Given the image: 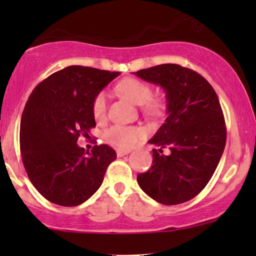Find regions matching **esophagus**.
I'll list each match as a JSON object with an SVG mask.
<instances>
[{"label": "esophagus", "mask_w": 256, "mask_h": 256, "mask_svg": "<svg viewBox=\"0 0 256 256\" xmlns=\"http://www.w3.org/2000/svg\"><path fill=\"white\" fill-rule=\"evenodd\" d=\"M130 150H128V149H116V155H118V158H122V156H125V155H128Z\"/></svg>", "instance_id": "obj_1"}]
</instances>
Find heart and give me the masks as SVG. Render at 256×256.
I'll use <instances>...</instances> for the list:
<instances>
[{
  "label": "heart",
  "instance_id": "heart-1",
  "mask_svg": "<svg viewBox=\"0 0 256 256\" xmlns=\"http://www.w3.org/2000/svg\"><path fill=\"white\" fill-rule=\"evenodd\" d=\"M116 91L134 104L142 106L146 114L158 116L162 112L164 101L160 98H152V86L137 78H125L116 85ZM92 114L98 122H104L107 116V95L101 91L92 101ZM144 136L143 128L137 126L114 125L104 132L107 142L122 148H131L136 146Z\"/></svg>",
  "mask_w": 256,
  "mask_h": 256
}]
</instances>
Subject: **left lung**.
<instances>
[{"label": "left lung", "mask_w": 256, "mask_h": 256, "mask_svg": "<svg viewBox=\"0 0 256 256\" xmlns=\"http://www.w3.org/2000/svg\"><path fill=\"white\" fill-rule=\"evenodd\" d=\"M166 91L167 118L150 144L152 165L137 176L146 195L162 204L189 201L212 178L226 143V126L212 85L194 70L164 64L134 72ZM164 148L172 152L165 156Z\"/></svg>", "instance_id": "8db88e82"}]
</instances>
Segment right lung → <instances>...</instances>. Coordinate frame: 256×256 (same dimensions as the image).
I'll return each mask as SVG.
<instances>
[{
	"label": "right lung",
	"mask_w": 256,
	"mask_h": 256,
	"mask_svg": "<svg viewBox=\"0 0 256 256\" xmlns=\"http://www.w3.org/2000/svg\"><path fill=\"white\" fill-rule=\"evenodd\" d=\"M119 72L68 66L40 82L26 102L20 122V152L28 179L52 204L74 207L104 182L116 152L107 144L85 152L78 138H89L96 122L95 96Z\"/></svg>",
	"instance_id": "obj_1"
}]
</instances>
